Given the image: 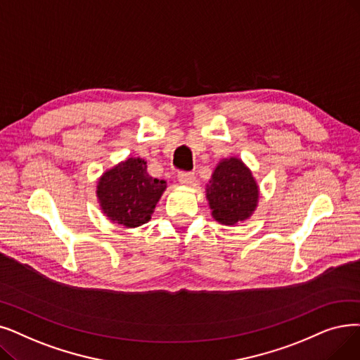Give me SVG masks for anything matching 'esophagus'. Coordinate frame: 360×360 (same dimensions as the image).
I'll return each instance as SVG.
<instances>
[{
	"label": "esophagus",
	"instance_id": "34e87169",
	"mask_svg": "<svg viewBox=\"0 0 360 360\" xmlns=\"http://www.w3.org/2000/svg\"><path fill=\"white\" fill-rule=\"evenodd\" d=\"M178 179L181 184L186 185V186H193L195 184V176L194 174H190V172H181L178 175Z\"/></svg>",
	"mask_w": 360,
	"mask_h": 360
}]
</instances>
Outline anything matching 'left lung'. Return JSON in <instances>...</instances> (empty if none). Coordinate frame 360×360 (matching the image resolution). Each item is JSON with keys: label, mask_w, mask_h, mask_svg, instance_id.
Here are the masks:
<instances>
[{"label": "left lung", "mask_w": 360, "mask_h": 360, "mask_svg": "<svg viewBox=\"0 0 360 360\" xmlns=\"http://www.w3.org/2000/svg\"><path fill=\"white\" fill-rule=\"evenodd\" d=\"M206 198L214 221L233 226L255 213L259 185L241 159H224L213 170L206 186Z\"/></svg>", "instance_id": "1"}]
</instances>
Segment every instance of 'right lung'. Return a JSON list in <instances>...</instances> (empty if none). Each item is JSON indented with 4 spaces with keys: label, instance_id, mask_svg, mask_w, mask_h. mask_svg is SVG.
<instances>
[{
    "label": "right lung",
    "instance_id": "right-lung-1",
    "mask_svg": "<svg viewBox=\"0 0 360 360\" xmlns=\"http://www.w3.org/2000/svg\"><path fill=\"white\" fill-rule=\"evenodd\" d=\"M165 190L166 181L148 175L144 159L128 158L104 172L96 193L103 213L112 222L136 228L150 221Z\"/></svg>",
    "mask_w": 360,
    "mask_h": 360
}]
</instances>
